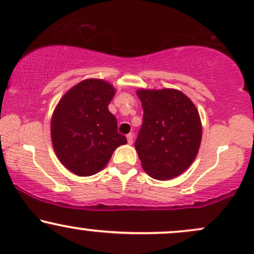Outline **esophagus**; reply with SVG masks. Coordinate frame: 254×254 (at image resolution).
Returning <instances> with one entry per match:
<instances>
[{"mask_svg":"<svg viewBox=\"0 0 254 254\" xmlns=\"http://www.w3.org/2000/svg\"><path fill=\"white\" fill-rule=\"evenodd\" d=\"M127 141H128V144H129V145L133 144V134L132 133L127 134Z\"/></svg>","mask_w":254,"mask_h":254,"instance_id":"34e87169","label":"esophagus"}]
</instances>
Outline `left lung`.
Segmentation results:
<instances>
[{
  "mask_svg": "<svg viewBox=\"0 0 254 254\" xmlns=\"http://www.w3.org/2000/svg\"><path fill=\"white\" fill-rule=\"evenodd\" d=\"M144 116L135 140L142 169L154 180L183 174L197 154L202 126L195 104L174 89L138 90Z\"/></svg>",
  "mask_w": 254,
  "mask_h": 254,
  "instance_id": "obj_1",
  "label": "left lung"
}]
</instances>
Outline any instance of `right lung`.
<instances>
[{"mask_svg":"<svg viewBox=\"0 0 254 254\" xmlns=\"http://www.w3.org/2000/svg\"><path fill=\"white\" fill-rule=\"evenodd\" d=\"M115 89L101 79H85L71 88L53 113L51 136L63 165L77 176L102 170L113 152L127 142L108 110Z\"/></svg>","mask_w":254,"mask_h":254,"instance_id":"add662e5","label":"right lung"}]
</instances>
